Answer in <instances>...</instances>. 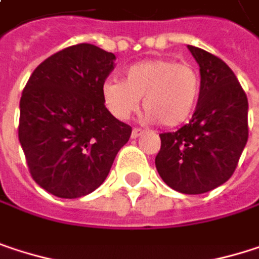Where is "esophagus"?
<instances>
[{
    "label": "esophagus",
    "instance_id": "1",
    "mask_svg": "<svg viewBox=\"0 0 259 259\" xmlns=\"http://www.w3.org/2000/svg\"><path fill=\"white\" fill-rule=\"evenodd\" d=\"M144 132H145V130L135 127V129L132 130V138H133V139H136V138H139V136H141V135H142Z\"/></svg>",
    "mask_w": 259,
    "mask_h": 259
}]
</instances>
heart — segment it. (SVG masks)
I'll return each mask as SVG.
<instances>
[{
	"mask_svg": "<svg viewBox=\"0 0 259 259\" xmlns=\"http://www.w3.org/2000/svg\"><path fill=\"white\" fill-rule=\"evenodd\" d=\"M100 93L108 112L118 120H127L142 99L150 120H157L163 127H177L196 108L201 79L187 63L157 58L127 67L123 80H106Z\"/></svg>",
	"mask_w": 259,
	"mask_h": 259,
	"instance_id": "heart-1",
	"label": "heart"
}]
</instances>
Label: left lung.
<instances>
[{
  "mask_svg": "<svg viewBox=\"0 0 259 259\" xmlns=\"http://www.w3.org/2000/svg\"><path fill=\"white\" fill-rule=\"evenodd\" d=\"M187 48L199 64V100L189 124L160 135L156 168L174 190L199 195L224 184L237 168L249 136L247 97L227 63Z\"/></svg>",
  "mask_w": 259,
  "mask_h": 259,
  "instance_id": "8db88e82",
  "label": "left lung"
}]
</instances>
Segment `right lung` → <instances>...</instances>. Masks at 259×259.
<instances>
[{
	"instance_id": "right-lung-1",
	"label": "right lung",
	"mask_w": 259,
	"mask_h": 259,
	"mask_svg": "<svg viewBox=\"0 0 259 259\" xmlns=\"http://www.w3.org/2000/svg\"><path fill=\"white\" fill-rule=\"evenodd\" d=\"M114 60L90 43L69 46L38 64L22 91L18 135L29 174L58 198L96 190L132 135L102 100Z\"/></svg>"
}]
</instances>
